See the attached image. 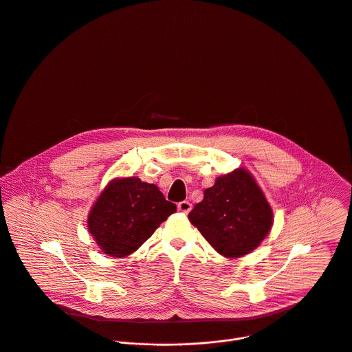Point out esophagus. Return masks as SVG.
Masks as SVG:
<instances>
[{
	"label": "esophagus",
	"mask_w": 352,
	"mask_h": 352,
	"mask_svg": "<svg viewBox=\"0 0 352 352\" xmlns=\"http://www.w3.org/2000/svg\"><path fill=\"white\" fill-rule=\"evenodd\" d=\"M191 204L188 202V201H183V202H180L179 205H177V210L180 212V213H190L191 212Z\"/></svg>",
	"instance_id": "esophagus-1"
}]
</instances>
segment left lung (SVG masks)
<instances>
[{"label":"left lung","mask_w":352,"mask_h":352,"mask_svg":"<svg viewBox=\"0 0 352 352\" xmlns=\"http://www.w3.org/2000/svg\"><path fill=\"white\" fill-rule=\"evenodd\" d=\"M188 219L223 256L254 251L273 226V210L254 176L244 168L219 176Z\"/></svg>","instance_id":"left-lung-1"}]
</instances>
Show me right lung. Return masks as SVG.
<instances>
[{"mask_svg": "<svg viewBox=\"0 0 352 352\" xmlns=\"http://www.w3.org/2000/svg\"><path fill=\"white\" fill-rule=\"evenodd\" d=\"M168 202L155 184L138 177H118L108 183L94 202L87 230L109 256L122 258L136 251L170 214Z\"/></svg>", "mask_w": 352, "mask_h": 352, "instance_id": "add662e5", "label": "right lung"}]
</instances>
